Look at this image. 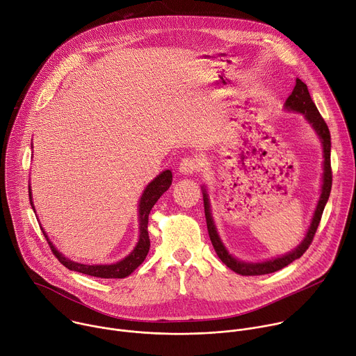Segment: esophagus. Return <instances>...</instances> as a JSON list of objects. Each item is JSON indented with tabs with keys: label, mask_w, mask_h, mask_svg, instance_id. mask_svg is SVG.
<instances>
[{
	"label": "esophagus",
	"mask_w": 356,
	"mask_h": 356,
	"mask_svg": "<svg viewBox=\"0 0 356 356\" xmlns=\"http://www.w3.org/2000/svg\"><path fill=\"white\" fill-rule=\"evenodd\" d=\"M200 161L198 159H195V158H184L181 162H180V165H179V170H180V173L181 175H187V176H190V175H194V173H197V172H200Z\"/></svg>",
	"instance_id": "34e87169"
}]
</instances>
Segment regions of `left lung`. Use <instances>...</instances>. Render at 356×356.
I'll use <instances>...</instances> for the list:
<instances>
[{
    "label": "left lung",
    "instance_id": "left-lung-1",
    "mask_svg": "<svg viewBox=\"0 0 356 356\" xmlns=\"http://www.w3.org/2000/svg\"><path fill=\"white\" fill-rule=\"evenodd\" d=\"M286 108L290 111H298L301 113L306 120L313 125V128L316 129V132L318 134L320 139L323 140V149H324V176H323V190H321V197L317 204L312 225L309 228V232L304 238V241L287 255L282 257V258H276L268 262H262V264H246V262H241L238 259H235L234 257H231L229 253L227 252V249L224 248L217 231H216V225L210 213V202H209V197L207 193H202V200H204V213H206V221H207V229H209V235L211 239V243L217 252L218 258L234 272L242 275V276H258V275H268V273H273L277 272L280 269H283L284 266L290 265L293 261L298 259L304 252L309 249V246L313 242V238L316 235V231L320 225L321 221V216L324 211V207L328 201L330 193H331V186H332V170H331V135H330V129L328 125L325 124L324 118L321 117V114L318 113L316 104L313 103L312 95L309 92L307 86L304 84L300 79H296V86L291 91V94L287 97L286 99Z\"/></svg>",
    "mask_w": 356,
    "mask_h": 356
}]
</instances>
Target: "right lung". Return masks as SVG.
Instances as JSON below:
<instances>
[{
    "instance_id": "add662e5",
    "label": "right lung",
    "mask_w": 356,
    "mask_h": 356,
    "mask_svg": "<svg viewBox=\"0 0 356 356\" xmlns=\"http://www.w3.org/2000/svg\"><path fill=\"white\" fill-rule=\"evenodd\" d=\"M172 184V172L170 170H165L162 172L158 177H155L152 180L147 187L145 188L142 197H140V202H139V241L136 243V246L134 248V250L129 253V255L114 264V265H83V264H76L73 261H69L67 258H65L62 253H59L56 250V248L52 245V242L49 241L46 232L42 228V232L52 249L54 255L59 259V262L74 272L79 273H84L88 276H94V277H101V279H122L127 277L128 275H131L146 258L147 252H149V246H150V241H149V234H147V217L149 213L152 210V207L155 206V202L161 198V195L170 187ZM31 191V188H29ZM29 198H31V206L35 210L33 204H32V197L29 193Z\"/></svg>"
}]
</instances>
